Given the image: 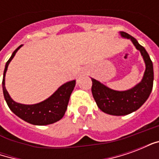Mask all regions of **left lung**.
I'll return each mask as SVG.
<instances>
[{
  "label": "left lung",
  "mask_w": 159,
  "mask_h": 159,
  "mask_svg": "<svg viewBox=\"0 0 159 159\" xmlns=\"http://www.w3.org/2000/svg\"><path fill=\"white\" fill-rule=\"evenodd\" d=\"M123 38L129 39L144 59L146 70L140 83L124 91H117L108 88L99 81L92 79V93L97 106L103 112L113 116H124L138 110L150 95L153 86V66L146 49L139 44L135 38L123 31H120Z\"/></svg>",
  "instance_id": "obj_1"
}]
</instances>
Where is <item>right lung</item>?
I'll list each match as a JSON object with an SVG mask.
<instances>
[{"label":"right lung","instance_id":"obj_1","mask_svg":"<svg viewBox=\"0 0 159 159\" xmlns=\"http://www.w3.org/2000/svg\"><path fill=\"white\" fill-rule=\"evenodd\" d=\"M23 45H20L12 52L10 59L6 63L5 70L3 73L2 89L3 94L7 106L16 116L27 123L34 125H48L58 122L64 117L67 106L69 103L70 97L76 85V80H72L64 83L59 87L52 95L42 102L33 105H25L16 102L9 95L5 87L6 72L8 65L15 56L16 52Z\"/></svg>","mask_w":159,"mask_h":159}]
</instances>
